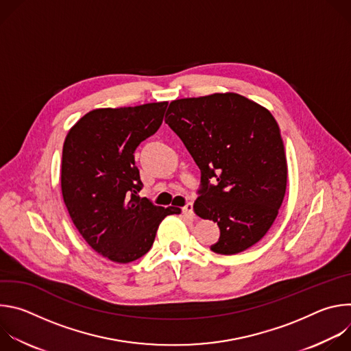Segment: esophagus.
Masks as SVG:
<instances>
[{"label":"esophagus","instance_id":"34e87169","mask_svg":"<svg viewBox=\"0 0 351 351\" xmlns=\"http://www.w3.org/2000/svg\"><path fill=\"white\" fill-rule=\"evenodd\" d=\"M182 213L190 218H194V211H193V204L191 203H187L183 208H182Z\"/></svg>","mask_w":351,"mask_h":351}]
</instances>
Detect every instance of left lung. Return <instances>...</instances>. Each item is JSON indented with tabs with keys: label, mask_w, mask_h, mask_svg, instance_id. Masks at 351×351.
<instances>
[{
	"label": "left lung",
	"mask_w": 351,
	"mask_h": 351,
	"mask_svg": "<svg viewBox=\"0 0 351 351\" xmlns=\"http://www.w3.org/2000/svg\"><path fill=\"white\" fill-rule=\"evenodd\" d=\"M202 171L194 213L218 223L214 253L260 241L282 206L287 164L272 114L236 93L175 99L165 115Z\"/></svg>",
	"instance_id": "8db88e82"
}]
</instances>
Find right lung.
<instances>
[{"label":"right lung","mask_w":351,"mask_h":351,"mask_svg":"<svg viewBox=\"0 0 351 351\" xmlns=\"http://www.w3.org/2000/svg\"><path fill=\"white\" fill-rule=\"evenodd\" d=\"M168 103L90 111L69 130L62 148L61 189L68 213L87 244L128 264L152 248L158 225L176 207L140 198L134 164L138 144L161 126Z\"/></svg>","instance_id":"1"}]
</instances>
